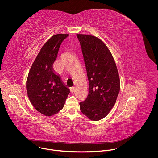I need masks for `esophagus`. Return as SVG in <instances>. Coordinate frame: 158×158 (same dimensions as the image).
Segmentation results:
<instances>
[{
	"label": "esophagus",
	"mask_w": 158,
	"mask_h": 158,
	"mask_svg": "<svg viewBox=\"0 0 158 158\" xmlns=\"http://www.w3.org/2000/svg\"><path fill=\"white\" fill-rule=\"evenodd\" d=\"M70 90L71 91V92H73L75 91V88L74 87H70Z\"/></svg>",
	"instance_id": "obj_1"
}]
</instances>
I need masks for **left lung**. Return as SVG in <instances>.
<instances>
[{
	"instance_id": "obj_1",
	"label": "left lung",
	"mask_w": 158,
	"mask_h": 158,
	"mask_svg": "<svg viewBox=\"0 0 158 158\" xmlns=\"http://www.w3.org/2000/svg\"><path fill=\"white\" fill-rule=\"evenodd\" d=\"M89 80V94L80 103V111L91 120L105 117L116 102L120 88L118 72L113 55L98 38L77 34Z\"/></svg>"
}]
</instances>
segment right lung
Masks as SVG:
<instances>
[{
    "mask_svg": "<svg viewBox=\"0 0 158 158\" xmlns=\"http://www.w3.org/2000/svg\"><path fill=\"white\" fill-rule=\"evenodd\" d=\"M68 36L57 34L45 43L27 79L26 88L31 103L38 112L46 116L53 115L62 110L70 92L53 68L61 44Z\"/></svg>",
    "mask_w": 158,
    "mask_h": 158,
    "instance_id": "1",
    "label": "right lung"
}]
</instances>
